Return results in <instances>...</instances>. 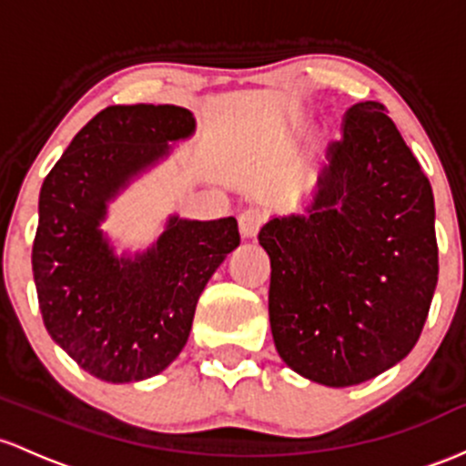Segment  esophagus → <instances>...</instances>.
<instances>
[{
    "label": "esophagus",
    "mask_w": 466,
    "mask_h": 466,
    "mask_svg": "<svg viewBox=\"0 0 466 466\" xmlns=\"http://www.w3.org/2000/svg\"><path fill=\"white\" fill-rule=\"evenodd\" d=\"M261 224H264V213H261L259 208H247V211L239 216V233H242V238H255L261 228Z\"/></svg>",
    "instance_id": "1"
}]
</instances>
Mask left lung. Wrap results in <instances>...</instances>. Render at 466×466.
<instances>
[{
    "instance_id": "1",
    "label": "left lung",
    "mask_w": 466,
    "mask_h": 466,
    "mask_svg": "<svg viewBox=\"0 0 466 466\" xmlns=\"http://www.w3.org/2000/svg\"><path fill=\"white\" fill-rule=\"evenodd\" d=\"M430 180L383 103L350 107L306 213L259 231L270 330L290 370L348 388L411 352L438 284Z\"/></svg>"
}]
</instances>
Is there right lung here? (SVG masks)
Masks as SVG:
<instances>
[{"label":"right lung","instance_id":"add662e5","mask_svg":"<svg viewBox=\"0 0 466 466\" xmlns=\"http://www.w3.org/2000/svg\"><path fill=\"white\" fill-rule=\"evenodd\" d=\"M196 132L177 106H112L67 145L39 193L33 273L52 341L107 383L160 374L189 339L198 299L239 247L238 219H167L145 253L118 255L101 231L134 177Z\"/></svg>","mask_w":466,"mask_h":466}]
</instances>
